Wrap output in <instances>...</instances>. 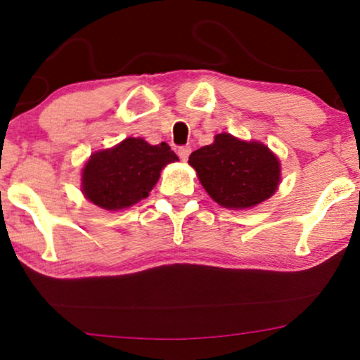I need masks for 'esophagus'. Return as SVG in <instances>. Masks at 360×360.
<instances>
[{
	"mask_svg": "<svg viewBox=\"0 0 360 360\" xmlns=\"http://www.w3.org/2000/svg\"><path fill=\"white\" fill-rule=\"evenodd\" d=\"M190 152H191V147H190V146H181L180 149H179V155H180V159H181V160H188Z\"/></svg>",
	"mask_w": 360,
	"mask_h": 360,
	"instance_id": "esophagus-1",
	"label": "esophagus"
}]
</instances>
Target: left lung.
<instances>
[{
	"instance_id": "obj_1",
	"label": "left lung",
	"mask_w": 360,
	"mask_h": 360,
	"mask_svg": "<svg viewBox=\"0 0 360 360\" xmlns=\"http://www.w3.org/2000/svg\"><path fill=\"white\" fill-rule=\"evenodd\" d=\"M188 164L211 198L231 210H245L270 198L280 184L278 157L257 141L221 132L214 142L191 152Z\"/></svg>"
}]
</instances>
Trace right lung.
<instances>
[{"instance_id": "add662e5", "label": "right lung", "mask_w": 360, "mask_h": 360, "mask_svg": "<svg viewBox=\"0 0 360 360\" xmlns=\"http://www.w3.org/2000/svg\"><path fill=\"white\" fill-rule=\"evenodd\" d=\"M176 160L179 157L165 142L150 146L141 137H127L88 159L82 170V191L103 210L129 208L149 196L162 169Z\"/></svg>"}]
</instances>
